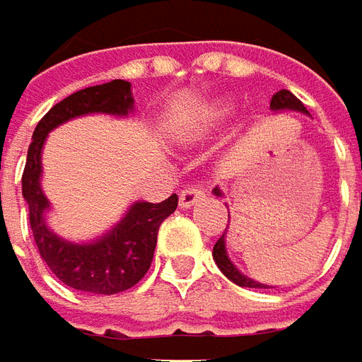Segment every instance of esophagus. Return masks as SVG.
Wrapping results in <instances>:
<instances>
[{
  "instance_id": "obj_1",
  "label": "esophagus",
  "mask_w": 362,
  "mask_h": 362,
  "mask_svg": "<svg viewBox=\"0 0 362 362\" xmlns=\"http://www.w3.org/2000/svg\"><path fill=\"white\" fill-rule=\"evenodd\" d=\"M204 198H206L204 190L198 188V186H192V188H188V190H184L180 194V208H192V206H196Z\"/></svg>"
}]
</instances>
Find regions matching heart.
<instances>
[{
  "label": "heart",
  "mask_w": 362,
  "mask_h": 362,
  "mask_svg": "<svg viewBox=\"0 0 362 362\" xmlns=\"http://www.w3.org/2000/svg\"><path fill=\"white\" fill-rule=\"evenodd\" d=\"M235 103L232 98H216L212 103H208L206 107H202L192 119L182 122L180 130L188 136L194 139H204L210 136L214 130H218L226 120L232 117Z\"/></svg>",
  "instance_id": "heart-1"
}]
</instances>
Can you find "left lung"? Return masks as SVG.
<instances>
[{"instance_id": "left-lung-1", "label": "left lung", "mask_w": 362, "mask_h": 362, "mask_svg": "<svg viewBox=\"0 0 362 362\" xmlns=\"http://www.w3.org/2000/svg\"><path fill=\"white\" fill-rule=\"evenodd\" d=\"M269 109L274 110V112H281V110H293V112H303V115H309L307 109H305V105L299 100V98L295 97L293 93H289L287 88H281V90H277L274 97H272V105H269ZM214 196H218V198H223V192L216 186L214 188ZM228 223H230V212H228ZM226 233H228V228H226V232L222 233V238L216 242L214 245V262L216 265L220 267V272H222L230 281H233L235 285H240V287H272V285H265L259 284V281H255L252 277H247V275H243L235 264H233L232 259H230V255H228V247H226Z\"/></svg>"}]
</instances>
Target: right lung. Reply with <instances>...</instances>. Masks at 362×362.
I'll list each match as a JSON object with an SVG mask.
<instances>
[{
  "label": "right lung",
  "mask_w": 362,
  "mask_h": 362,
  "mask_svg": "<svg viewBox=\"0 0 362 362\" xmlns=\"http://www.w3.org/2000/svg\"><path fill=\"white\" fill-rule=\"evenodd\" d=\"M134 112V98L129 81L115 78L105 85L81 88L57 103L33 130L27 150L21 188L29 206V223L41 259L59 281L77 291L115 295L136 285L148 272L158 228L174 214L178 196L172 194L160 204L132 202L110 230L88 242H71L55 233L47 223L51 202L41 186L43 146L51 130L67 120L85 115H110L127 119Z\"/></svg>",
  "instance_id": "add662e5"
}]
</instances>
